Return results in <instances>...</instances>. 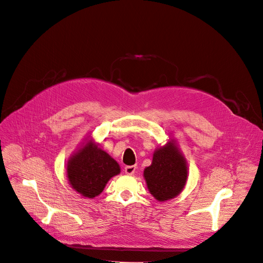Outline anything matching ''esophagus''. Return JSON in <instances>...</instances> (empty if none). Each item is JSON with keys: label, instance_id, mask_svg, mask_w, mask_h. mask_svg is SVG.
I'll return each instance as SVG.
<instances>
[{"label": "esophagus", "instance_id": "esophagus-1", "mask_svg": "<svg viewBox=\"0 0 263 263\" xmlns=\"http://www.w3.org/2000/svg\"><path fill=\"white\" fill-rule=\"evenodd\" d=\"M135 170H136L135 166H126L125 167V173L128 174V176H132V174H134Z\"/></svg>", "mask_w": 263, "mask_h": 263}]
</instances>
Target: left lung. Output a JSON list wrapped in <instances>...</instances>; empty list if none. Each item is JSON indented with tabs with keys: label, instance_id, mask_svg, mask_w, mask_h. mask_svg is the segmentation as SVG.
Segmentation results:
<instances>
[{
	"label": "left lung",
	"instance_id": "1",
	"mask_svg": "<svg viewBox=\"0 0 263 263\" xmlns=\"http://www.w3.org/2000/svg\"><path fill=\"white\" fill-rule=\"evenodd\" d=\"M144 178L150 194L159 202L178 197L187 183L188 166L174 138L156 148L152 163L144 170Z\"/></svg>",
	"mask_w": 263,
	"mask_h": 263
}]
</instances>
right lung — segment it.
<instances>
[{"label":"right lung","instance_id":"add662e5","mask_svg":"<svg viewBox=\"0 0 263 263\" xmlns=\"http://www.w3.org/2000/svg\"><path fill=\"white\" fill-rule=\"evenodd\" d=\"M119 173L118 163L91 136L84 139L66 164L68 184L77 194L89 199L99 196L107 183Z\"/></svg>","mask_w":263,"mask_h":263}]
</instances>
